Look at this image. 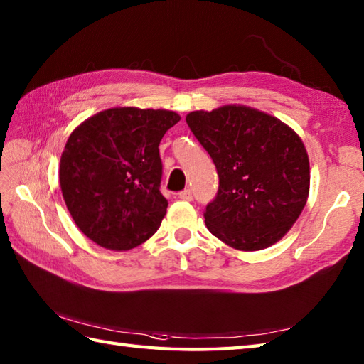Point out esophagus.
Returning a JSON list of instances; mask_svg holds the SVG:
<instances>
[{
  "label": "esophagus",
  "instance_id": "34e87169",
  "mask_svg": "<svg viewBox=\"0 0 364 364\" xmlns=\"http://www.w3.org/2000/svg\"><path fill=\"white\" fill-rule=\"evenodd\" d=\"M178 197H180L181 200H186V202H191V200H192V191L191 189H184V191L180 192V194H178Z\"/></svg>",
  "mask_w": 364,
  "mask_h": 364
}]
</instances>
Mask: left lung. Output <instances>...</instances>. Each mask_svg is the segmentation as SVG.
<instances>
[{"label":"left lung","mask_w":364,"mask_h":364,"mask_svg":"<svg viewBox=\"0 0 364 364\" xmlns=\"http://www.w3.org/2000/svg\"><path fill=\"white\" fill-rule=\"evenodd\" d=\"M186 122L219 175L218 196L205 211L208 230L242 252L280 241L310 192V161L299 134L242 105L189 112Z\"/></svg>","instance_id":"left-lung-1"}]
</instances>
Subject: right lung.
Wrapping results in <instances>:
<instances>
[{
	"instance_id": "1",
	"label": "right lung",
	"mask_w": 364,
	"mask_h": 364,
	"mask_svg": "<svg viewBox=\"0 0 364 364\" xmlns=\"http://www.w3.org/2000/svg\"><path fill=\"white\" fill-rule=\"evenodd\" d=\"M180 119L166 109L111 107L72 131L59 183L67 210L90 241L125 252L156 233L168 205L159 191L158 146Z\"/></svg>"
}]
</instances>
